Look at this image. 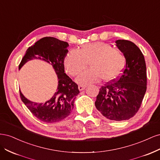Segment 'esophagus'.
Instances as JSON below:
<instances>
[{
    "mask_svg": "<svg viewBox=\"0 0 160 160\" xmlns=\"http://www.w3.org/2000/svg\"><path fill=\"white\" fill-rule=\"evenodd\" d=\"M86 88V85H79L78 86V88H79V91H83V89H85Z\"/></svg>",
    "mask_w": 160,
    "mask_h": 160,
    "instance_id": "esophagus-1",
    "label": "esophagus"
}]
</instances>
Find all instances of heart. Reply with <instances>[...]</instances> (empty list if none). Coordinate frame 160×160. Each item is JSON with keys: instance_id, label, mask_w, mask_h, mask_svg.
Instances as JSON below:
<instances>
[{"instance_id": "1", "label": "heart", "mask_w": 160, "mask_h": 160, "mask_svg": "<svg viewBox=\"0 0 160 160\" xmlns=\"http://www.w3.org/2000/svg\"><path fill=\"white\" fill-rule=\"evenodd\" d=\"M89 65L91 69L78 76L77 81L86 85L99 81L116 79L122 73L125 64L123 52L113 48L109 43L95 42L86 43L79 50L72 49L64 58V66L71 76H76Z\"/></svg>"}]
</instances>
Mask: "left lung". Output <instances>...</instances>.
Returning a JSON list of instances; mask_svg holds the SVG:
<instances>
[{
    "label": "left lung",
    "mask_w": 160,
    "mask_h": 160,
    "mask_svg": "<svg viewBox=\"0 0 160 160\" xmlns=\"http://www.w3.org/2000/svg\"><path fill=\"white\" fill-rule=\"evenodd\" d=\"M115 42L125 55L126 65L117 79L101 87L95 105L106 118L123 121L133 118L141 106L147 89L146 65L143 53L133 42Z\"/></svg>",
    "instance_id": "obj_1"
}]
</instances>
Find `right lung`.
<instances>
[{"label":"right lung","mask_w":160,"mask_h":160,"mask_svg":"<svg viewBox=\"0 0 160 160\" xmlns=\"http://www.w3.org/2000/svg\"><path fill=\"white\" fill-rule=\"evenodd\" d=\"M69 44L55 37L41 38L27 50L18 69L32 59H41L50 63L58 77L57 92L44 103L28 100L20 91L22 102L37 118L45 123H55L64 119L72 112L74 101L79 93L77 85L65 72L64 58L68 52Z\"/></svg>","instance_id":"1"}]
</instances>
